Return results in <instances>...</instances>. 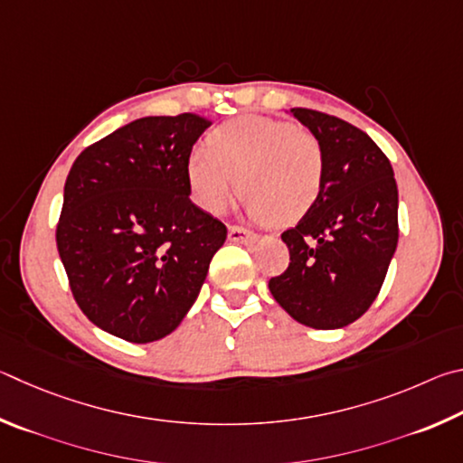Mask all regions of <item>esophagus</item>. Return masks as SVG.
<instances>
[{
    "mask_svg": "<svg viewBox=\"0 0 463 463\" xmlns=\"http://www.w3.org/2000/svg\"><path fill=\"white\" fill-rule=\"evenodd\" d=\"M227 236H230L232 241H254L256 240L254 232H250V230H246V227H240V225H230Z\"/></svg>",
    "mask_w": 463,
    "mask_h": 463,
    "instance_id": "obj_1",
    "label": "esophagus"
}]
</instances>
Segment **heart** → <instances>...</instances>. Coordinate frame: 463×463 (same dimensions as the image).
Masks as SVG:
<instances>
[{
  "label": "heart",
  "instance_id": "heart-1",
  "mask_svg": "<svg viewBox=\"0 0 463 463\" xmlns=\"http://www.w3.org/2000/svg\"><path fill=\"white\" fill-rule=\"evenodd\" d=\"M205 146L189 152L184 175L193 201L209 213L225 209L238 181L250 213L277 225L301 219L319 197L323 148L293 121L240 116L211 129Z\"/></svg>",
  "mask_w": 463,
  "mask_h": 463
}]
</instances>
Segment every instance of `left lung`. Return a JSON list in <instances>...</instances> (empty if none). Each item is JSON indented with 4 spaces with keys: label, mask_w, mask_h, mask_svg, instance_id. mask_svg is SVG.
Wrapping results in <instances>:
<instances>
[{
    "label": "left lung",
    "mask_w": 463,
    "mask_h": 463,
    "mask_svg": "<svg viewBox=\"0 0 463 463\" xmlns=\"http://www.w3.org/2000/svg\"><path fill=\"white\" fill-rule=\"evenodd\" d=\"M290 113L319 140L326 173L315 205L282 233L290 262L269 288L303 326L339 329L383 288L399 241V189L391 160L360 128L315 109Z\"/></svg>",
    "instance_id": "8db88e82"
}]
</instances>
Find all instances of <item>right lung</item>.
I'll use <instances>...</instances> for the list:
<instances>
[{"label":"right lung","mask_w":463,"mask_h":463,"mask_svg":"<svg viewBox=\"0 0 463 463\" xmlns=\"http://www.w3.org/2000/svg\"><path fill=\"white\" fill-rule=\"evenodd\" d=\"M211 126L194 113L140 118L79 154L56 248L87 319L132 344L175 331L227 227L189 199L184 160Z\"/></svg>","instance_id":"obj_1"}]
</instances>
